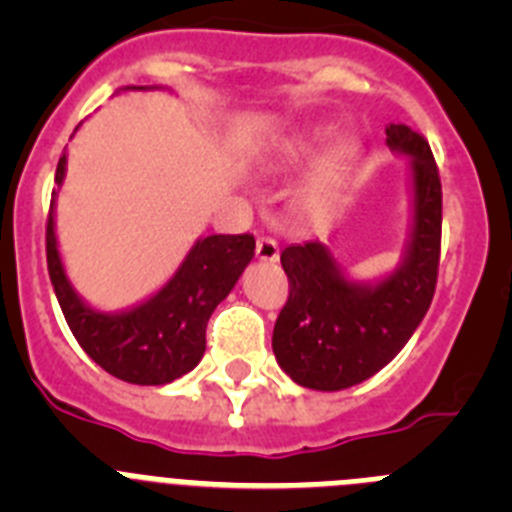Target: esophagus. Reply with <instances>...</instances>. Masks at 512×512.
<instances>
[{
    "label": "esophagus",
    "mask_w": 512,
    "mask_h": 512,
    "mask_svg": "<svg viewBox=\"0 0 512 512\" xmlns=\"http://www.w3.org/2000/svg\"><path fill=\"white\" fill-rule=\"evenodd\" d=\"M256 256H259V261L274 264L279 259V243L274 238H259V243H256Z\"/></svg>",
    "instance_id": "obj_1"
}]
</instances>
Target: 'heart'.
Segmentation results:
<instances>
[{
    "label": "heart",
    "mask_w": 512,
    "mask_h": 512,
    "mask_svg": "<svg viewBox=\"0 0 512 512\" xmlns=\"http://www.w3.org/2000/svg\"><path fill=\"white\" fill-rule=\"evenodd\" d=\"M325 130H310V133H295L282 138L279 143H274L269 153L264 156L261 166H264L269 174H284V171L295 169L297 164H302L305 158H310L315 153V148L323 143ZM356 146L351 140H336L323 156L318 158V164L312 166L310 174L305 176V182L300 187V200L305 205L312 202L328 200L330 194H336V189L341 187L343 179H346V171L354 161Z\"/></svg>",
    "instance_id": "heart-1"
}]
</instances>
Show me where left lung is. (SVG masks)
<instances>
[{
	"label": "left lung",
	"mask_w": 512,
	"mask_h": 512,
	"mask_svg": "<svg viewBox=\"0 0 512 512\" xmlns=\"http://www.w3.org/2000/svg\"><path fill=\"white\" fill-rule=\"evenodd\" d=\"M387 146L408 158L410 228L400 264L379 279L346 277L320 241L287 246L289 300L271 348L292 382L338 392L374 377L410 341L431 307L441 253V179L431 146L405 125L387 128Z\"/></svg>",
	"instance_id": "left-lung-1"
}]
</instances>
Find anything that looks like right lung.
<instances>
[{
	"instance_id": "add662e5",
	"label": "right lung",
	"mask_w": 512,
	"mask_h": 512,
	"mask_svg": "<svg viewBox=\"0 0 512 512\" xmlns=\"http://www.w3.org/2000/svg\"><path fill=\"white\" fill-rule=\"evenodd\" d=\"M161 87H122V92H151ZM66 179V153L58 158L56 187ZM53 189L45 253L53 292L79 346L104 372L130 384L158 387L184 377L205 354V330L215 310L251 264L253 235L197 238L174 277L151 297L125 310L104 312L89 305L71 284L56 238Z\"/></svg>"
}]
</instances>
